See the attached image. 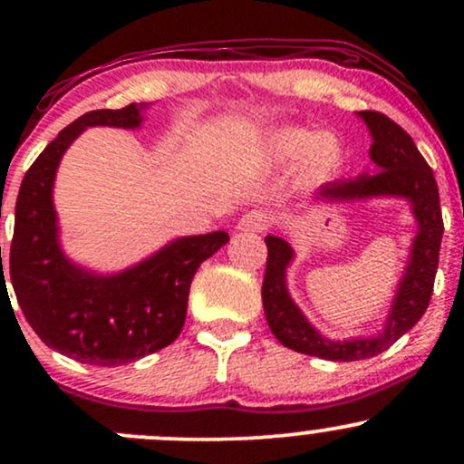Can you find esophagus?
<instances>
[{"label":"esophagus","mask_w":464,"mask_h":464,"mask_svg":"<svg viewBox=\"0 0 464 464\" xmlns=\"http://www.w3.org/2000/svg\"><path fill=\"white\" fill-rule=\"evenodd\" d=\"M266 227H268V216H266L264 211H259V209L248 211V214H244L237 220V231L257 233V231H264Z\"/></svg>","instance_id":"34e87169"}]
</instances>
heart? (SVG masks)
<instances>
[{"mask_svg": "<svg viewBox=\"0 0 464 464\" xmlns=\"http://www.w3.org/2000/svg\"><path fill=\"white\" fill-rule=\"evenodd\" d=\"M264 150L275 161H290L303 154L301 172L307 180H323L332 177L344 161V146L334 132L314 135L307 129H275L266 135Z\"/></svg>", "mask_w": 464, "mask_h": 464, "instance_id": "obj_1", "label": "heart"}]
</instances>
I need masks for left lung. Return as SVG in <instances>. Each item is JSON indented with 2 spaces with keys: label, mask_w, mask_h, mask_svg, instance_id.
<instances>
[{
  "label": "left lung",
  "mask_w": 464,
  "mask_h": 464,
  "mask_svg": "<svg viewBox=\"0 0 464 464\" xmlns=\"http://www.w3.org/2000/svg\"><path fill=\"white\" fill-rule=\"evenodd\" d=\"M358 117L371 132L372 143L369 157L375 169L355 179L323 185L312 196L310 205H332V202L340 205V202H364L372 198L408 200L417 222V233L410 244L406 268L397 284L384 327L377 334L358 335V338H324L307 321L305 314L287 292L285 273L295 262V248L285 237H266L268 262H266L262 301L270 332L287 349L332 362L372 358L397 343L419 323L432 299L440 239H443L439 185L432 168L425 163L414 146L412 137L377 111H360Z\"/></svg>",
  "instance_id": "8db88e82"
}]
</instances>
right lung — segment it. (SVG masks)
I'll return each instance as SVG.
<instances>
[{
	"label": "right lung",
	"instance_id": "right-lung-1",
	"mask_svg": "<svg viewBox=\"0 0 464 464\" xmlns=\"http://www.w3.org/2000/svg\"><path fill=\"white\" fill-rule=\"evenodd\" d=\"M148 106L132 102L78 117L30 165L17 196L10 281L19 307L47 347L82 364L121 366L172 344L185 324L196 270L228 242L225 231L177 237L111 275L84 268L63 250L54 207L63 154L93 126L141 129ZM0 281L6 284L4 264Z\"/></svg>",
	"mask_w": 464,
	"mask_h": 464
}]
</instances>
